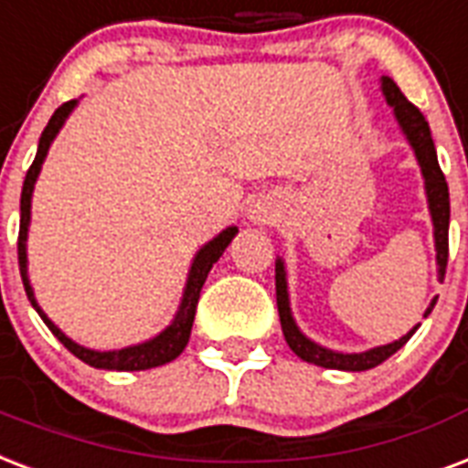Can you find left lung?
Wrapping results in <instances>:
<instances>
[{
    "label": "left lung",
    "mask_w": 468,
    "mask_h": 468,
    "mask_svg": "<svg viewBox=\"0 0 468 468\" xmlns=\"http://www.w3.org/2000/svg\"><path fill=\"white\" fill-rule=\"evenodd\" d=\"M383 95L388 100V104L393 107V114H396L398 124L403 129V133L410 141L412 151H415V158L420 163V170H422V177H425V193H427V205H430V215H432L434 224V249H437V273H440V281L447 273V259H449V187L447 180H444V173H441L440 163H437V151H434L432 133H430V124L427 119L422 117V112L415 107L412 102H408V97L400 92V87L393 82L390 78H381ZM275 300H278V314H281V327H283V336L288 346H291L295 354H298L303 361L314 366H322V368H336V371H368L373 366L383 364L386 358L393 356L400 346H403L415 329L405 336H400L398 342L383 344V346H376V349L361 351V354H342V351L324 349L320 344H314L313 339H307L303 332L298 329L295 320H292L291 303H288V283H285V266L283 259L275 261ZM437 298L430 303V307L425 310V317L432 313Z\"/></svg>",
    "instance_id": "1"
}]
</instances>
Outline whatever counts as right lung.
<instances>
[{"label": "right lung", "mask_w": 468, "mask_h": 468, "mask_svg": "<svg viewBox=\"0 0 468 468\" xmlns=\"http://www.w3.org/2000/svg\"><path fill=\"white\" fill-rule=\"evenodd\" d=\"M78 100H70V102L60 104L53 117H50L48 126L43 129L41 141H38V151H36V158L31 163V168L27 173V180H24V187H21V222H19V271L21 281H24V288H27V295L31 300V305L36 307V313L41 314V320L48 324V329L58 336V342L63 344L65 349L75 354L80 361L95 366V368H107V371H146V368H155V366H163L177 358L183 354V349L187 346V339H190V332H193L195 322V310H197V300H200V291L205 281H207V273L212 271L219 256L224 253V249L229 246V241L237 237V227H227L222 234H217L212 241L202 246L200 251L195 253L193 266H190V273H187V283H185L183 300H180V307H177L176 317L170 322L168 327L163 329L161 335L148 339L144 344H136V346H126V349L117 351H95L85 349L65 336L60 329L48 320V314L43 313L38 303L34 298V288L28 283V268H27V237H28V222H31V195H34L36 177L41 173V165L46 161V154H48L50 144L56 139V133L63 129L65 119L70 117V112L75 110Z\"/></svg>", "instance_id": "add662e5"}]
</instances>
